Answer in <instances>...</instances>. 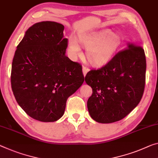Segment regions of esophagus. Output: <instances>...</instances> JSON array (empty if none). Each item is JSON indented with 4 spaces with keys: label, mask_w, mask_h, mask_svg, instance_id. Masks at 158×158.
<instances>
[{
    "label": "esophagus",
    "mask_w": 158,
    "mask_h": 158,
    "mask_svg": "<svg viewBox=\"0 0 158 158\" xmlns=\"http://www.w3.org/2000/svg\"><path fill=\"white\" fill-rule=\"evenodd\" d=\"M88 71H89V69H87V67H85V66H82V73H83L84 76H86L87 73L88 72Z\"/></svg>",
    "instance_id": "obj_1"
}]
</instances>
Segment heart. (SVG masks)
<instances>
[{
  "label": "heart",
  "instance_id": "heart-1",
  "mask_svg": "<svg viewBox=\"0 0 158 158\" xmlns=\"http://www.w3.org/2000/svg\"><path fill=\"white\" fill-rule=\"evenodd\" d=\"M78 42L86 48V56L93 65H100L110 60L121 44L120 36L110 30L93 31L78 36ZM68 52L72 59L81 54V48L76 40L69 37Z\"/></svg>",
  "mask_w": 158,
  "mask_h": 158
}]
</instances>
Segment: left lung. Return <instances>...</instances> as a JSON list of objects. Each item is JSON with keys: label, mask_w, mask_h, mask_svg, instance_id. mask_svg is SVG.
<instances>
[{"label": "left lung", "mask_w": 158, "mask_h": 158, "mask_svg": "<svg viewBox=\"0 0 158 158\" xmlns=\"http://www.w3.org/2000/svg\"><path fill=\"white\" fill-rule=\"evenodd\" d=\"M146 59L143 48L133 42L110 61L87 73L85 80L93 88L87 100L89 115L97 122L110 123L122 119L143 94Z\"/></svg>", "instance_id": "obj_1"}]
</instances>
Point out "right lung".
I'll list each match as a JSON object with an SVG mask.
<instances>
[{
	"label": "right lung",
	"instance_id": "1",
	"mask_svg": "<svg viewBox=\"0 0 158 158\" xmlns=\"http://www.w3.org/2000/svg\"><path fill=\"white\" fill-rule=\"evenodd\" d=\"M64 26L35 23L17 47L11 87L20 107L36 120L54 122L64 115L66 101L84 82L81 65L65 56Z\"/></svg>",
	"mask_w": 158,
	"mask_h": 158
}]
</instances>
